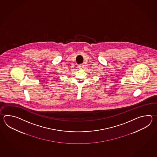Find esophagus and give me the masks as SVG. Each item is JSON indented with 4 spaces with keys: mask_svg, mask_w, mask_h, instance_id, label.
<instances>
[{
    "mask_svg": "<svg viewBox=\"0 0 157 157\" xmlns=\"http://www.w3.org/2000/svg\"><path fill=\"white\" fill-rule=\"evenodd\" d=\"M83 64H80L79 66H78V67L80 68V69H82V68H83Z\"/></svg>",
    "mask_w": 157,
    "mask_h": 157,
    "instance_id": "obj_1",
    "label": "esophagus"
}]
</instances>
